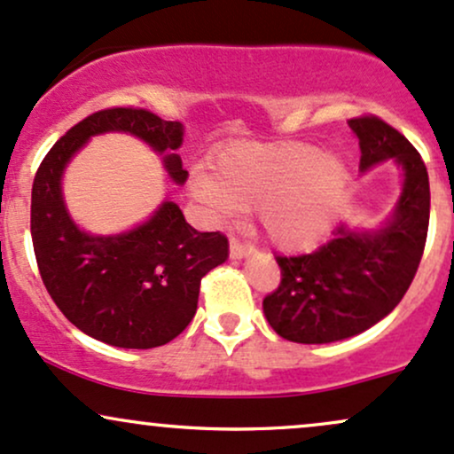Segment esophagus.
I'll return each instance as SVG.
<instances>
[{
  "label": "esophagus",
  "mask_w": 454,
  "mask_h": 454,
  "mask_svg": "<svg viewBox=\"0 0 454 454\" xmlns=\"http://www.w3.org/2000/svg\"><path fill=\"white\" fill-rule=\"evenodd\" d=\"M249 254H254L252 245L241 243L239 239H234V237L231 239V256L232 258H245V256H249Z\"/></svg>",
  "instance_id": "34e87169"
}]
</instances>
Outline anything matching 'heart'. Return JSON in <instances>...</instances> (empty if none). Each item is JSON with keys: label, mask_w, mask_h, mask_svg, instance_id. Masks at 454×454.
Returning a JSON list of instances; mask_svg holds the SVG:
<instances>
[{"label": "heart", "mask_w": 454, "mask_h": 454, "mask_svg": "<svg viewBox=\"0 0 454 454\" xmlns=\"http://www.w3.org/2000/svg\"><path fill=\"white\" fill-rule=\"evenodd\" d=\"M213 170L215 176L198 175L192 184L198 200L226 217L262 207L269 237L288 249L325 237L346 190L343 161L307 143L232 145Z\"/></svg>", "instance_id": "heart-1"}]
</instances>
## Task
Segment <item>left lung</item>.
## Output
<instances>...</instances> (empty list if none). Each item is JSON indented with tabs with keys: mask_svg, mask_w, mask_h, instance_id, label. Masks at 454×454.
Segmentation results:
<instances>
[{
	"mask_svg": "<svg viewBox=\"0 0 454 454\" xmlns=\"http://www.w3.org/2000/svg\"><path fill=\"white\" fill-rule=\"evenodd\" d=\"M350 128L361 145V170L393 158L403 168V192L382 231L340 226L316 252L275 256L281 281L262 307L288 341L331 343L367 331L399 305L423 258L431 207L423 158L376 114L350 119Z\"/></svg>",
	"mask_w": 454,
	"mask_h": 454,
	"instance_id": "obj_1",
	"label": "left lung"
}]
</instances>
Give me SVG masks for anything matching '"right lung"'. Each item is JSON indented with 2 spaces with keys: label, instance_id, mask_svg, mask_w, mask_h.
Listing matches in <instances>:
<instances>
[{
  "label": "right lung",
  "instance_id": "1",
  "mask_svg": "<svg viewBox=\"0 0 454 454\" xmlns=\"http://www.w3.org/2000/svg\"><path fill=\"white\" fill-rule=\"evenodd\" d=\"M129 132L164 153L176 184L187 173L173 153L179 121L147 108H104L70 128L44 155L31 187V241L51 299L82 333L117 348H158L185 331L196 314L200 279L226 262L228 239L198 232L166 200L143 226L117 237L78 231L61 200V173L93 134Z\"/></svg>",
  "mask_w": 454,
  "mask_h": 454
}]
</instances>
